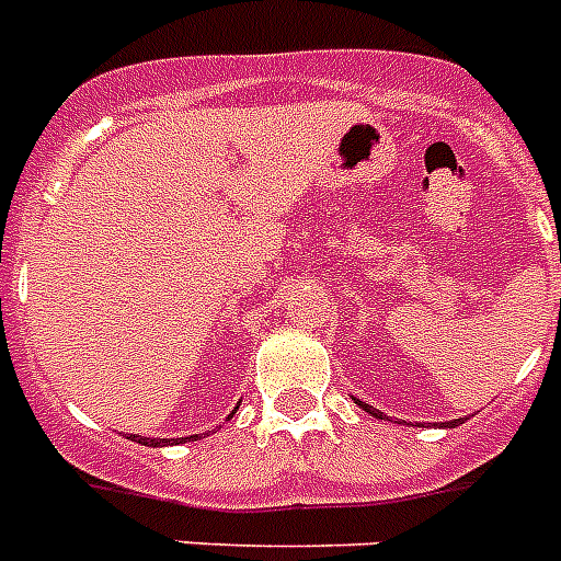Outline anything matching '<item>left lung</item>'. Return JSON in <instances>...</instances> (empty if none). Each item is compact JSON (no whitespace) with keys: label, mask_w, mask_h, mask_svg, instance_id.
Masks as SVG:
<instances>
[{"label":"left lung","mask_w":561,"mask_h":561,"mask_svg":"<svg viewBox=\"0 0 561 561\" xmlns=\"http://www.w3.org/2000/svg\"><path fill=\"white\" fill-rule=\"evenodd\" d=\"M354 403L366 409V412L371 414V417H380V421H383V412H380V409L368 407V403H363V400H357V398H354ZM463 421H467V417H458V421H449V423H446V426H453V430H455V426H458V423H463Z\"/></svg>","instance_id":"obj_1"}]
</instances>
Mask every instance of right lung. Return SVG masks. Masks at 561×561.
<instances>
[{
    "mask_svg": "<svg viewBox=\"0 0 561 561\" xmlns=\"http://www.w3.org/2000/svg\"><path fill=\"white\" fill-rule=\"evenodd\" d=\"M239 409V407H236ZM236 409L230 414H227V421H230V417H233L236 414ZM190 438H195V440H202L198 438V435H190ZM131 440H135V444H144V446H167V444H181V440H186V438H140V435H131Z\"/></svg>",
    "mask_w": 561,
    "mask_h": 561,
    "instance_id": "1",
    "label": "right lung"
}]
</instances>
